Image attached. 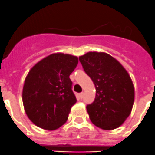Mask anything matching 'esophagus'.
<instances>
[{
  "label": "esophagus",
  "mask_w": 155,
  "mask_h": 155,
  "mask_svg": "<svg viewBox=\"0 0 155 155\" xmlns=\"http://www.w3.org/2000/svg\"><path fill=\"white\" fill-rule=\"evenodd\" d=\"M79 97H80L81 99V98H83V97H84V93L83 92L80 93V94H79Z\"/></svg>",
  "instance_id": "obj_1"
}]
</instances>
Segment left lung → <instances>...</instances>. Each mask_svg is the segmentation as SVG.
Returning <instances> with one entry per match:
<instances>
[{"instance_id": "1", "label": "left lung", "mask_w": 155, "mask_h": 155, "mask_svg": "<svg viewBox=\"0 0 155 155\" xmlns=\"http://www.w3.org/2000/svg\"><path fill=\"white\" fill-rule=\"evenodd\" d=\"M84 71L96 90L94 101L87 105V113L96 127L111 130L128 118L134 102V87L127 70L106 53L88 52L79 57Z\"/></svg>"}]
</instances>
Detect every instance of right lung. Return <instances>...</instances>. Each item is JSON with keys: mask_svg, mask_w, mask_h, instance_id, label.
I'll use <instances>...</instances> for the list:
<instances>
[{"mask_svg": "<svg viewBox=\"0 0 155 155\" xmlns=\"http://www.w3.org/2000/svg\"><path fill=\"white\" fill-rule=\"evenodd\" d=\"M78 58L53 53L35 64L25 80L22 102L27 116L37 127L54 130L65 124L77 99L69 76Z\"/></svg>", "mask_w": 155, "mask_h": 155, "instance_id": "1", "label": "right lung"}]
</instances>
